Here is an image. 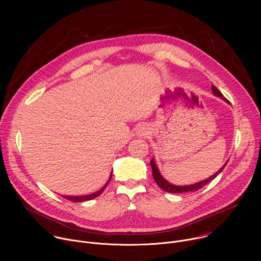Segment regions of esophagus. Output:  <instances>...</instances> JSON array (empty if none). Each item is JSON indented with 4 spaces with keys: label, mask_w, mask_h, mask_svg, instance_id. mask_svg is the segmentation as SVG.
Returning a JSON list of instances; mask_svg holds the SVG:
<instances>
[{
    "label": "esophagus",
    "mask_w": 261,
    "mask_h": 261,
    "mask_svg": "<svg viewBox=\"0 0 261 261\" xmlns=\"http://www.w3.org/2000/svg\"><path fill=\"white\" fill-rule=\"evenodd\" d=\"M148 128H147V126H145V125H139V127L137 128V134H138V136H146L147 134H148Z\"/></svg>",
    "instance_id": "obj_1"
}]
</instances>
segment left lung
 <instances>
[{
    "label": "left lung",
    "instance_id": "8db88e82",
    "mask_svg": "<svg viewBox=\"0 0 261 261\" xmlns=\"http://www.w3.org/2000/svg\"><path fill=\"white\" fill-rule=\"evenodd\" d=\"M212 91H213V94L221 99H223L224 101H226L227 103H230L224 96L222 95V93L215 87V86H212ZM227 162L223 165V167L220 168V170H218L215 174L211 175L210 177L201 180V181H198V182H195V184H192V185H188V186H175L173 184H170L169 181H167L162 175L161 173L159 172V169L154 161V159L151 160V166H152V169H153V177L156 181V184L159 186V187L166 191V192H169V193H186V192H195V191H198L199 189H201L203 186H205L206 184H208L211 180H213L223 169H224V167L226 166Z\"/></svg>",
    "mask_w": 261,
    "mask_h": 261
}]
</instances>
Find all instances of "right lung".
I'll list each match as a JSON object with an SVG mask.
<instances>
[{
	"mask_svg": "<svg viewBox=\"0 0 261 261\" xmlns=\"http://www.w3.org/2000/svg\"><path fill=\"white\" fill-rule=\"evenodd\" d=\"M111 174H113V172L110 173V175H109V178H108L107 182L103 186V187H102L100 190H98V191H96V192H93V193H91V194L84 195V196H68V195H64L63 197H64V198H66L67 200H70V201H73V202H83V201H87V200L94 199V198L98 197V196L103 192V190L107 187L108 182H109V181H110V179H111Z\"/></svg>",
	"mask_w": 261,
	"mask_h": 261,
	"instance_id": "1",
	"label": "right lung"
}]
</instances>
